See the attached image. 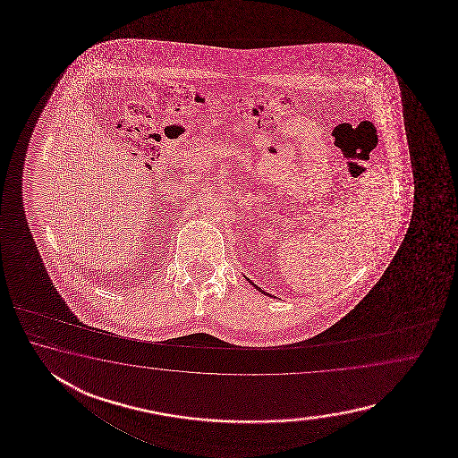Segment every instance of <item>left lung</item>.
<instances>
[{
	"mask_svg": "<svg viewBox=\"0 0 458 458\" xmlns=\"http://www.w3.org/2000/svg\"><path fill=\"white\" fill-rule=\"evenodd\" d=\"M252 283V282H250ZM253 284V283H252ZM253 286H255V284H253ZM255 288H257V290H259V292L260 293H263V294H267V292H263V290H260V288H259V286H255ZM267 296H272V294H267Z\"/></svg>",
	"mask_w": 458,
	"mask_h": 458,
	"instance_id": "obj_1",
	"label": "left lung"
}]
</instances>
